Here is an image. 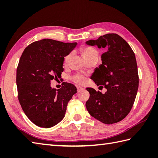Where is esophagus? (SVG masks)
<instances>
[{"label":"esophagus","instance_id":"34e87169","mask_svg":"<svg viewBox=\"0 0 158 158\" xmlns=\"http://www.w3.org/2000/svg\"><path fill=\"white\" fill-rule=\"evenodd\" d=\"M77 92H81V90H83V88H82V87H80V86H77Z\"/></svg>","mask_w":158,"mask_h":158}]
</instances>
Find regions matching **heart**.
Segmentation results:
<instances>
[{"mask_svg": "<svg viewBox=\"0 0 158 158\" xmlns=\"http://www.w3.org/2000/svg\"><path fill=\"white\" fill-rule=\"evenodd\" d=\"M81 54L85 60H88L90 59H98V52L94 48L91 47H86L81 49ZM71 57V53H70L65 58V62H67ZM74 81L78 83H83L84 82V77L80 75H77L73 77Z\"/></svg>", "mask_w": 158, "mask_h": 158, "instance_id": "heart-1", "label": "heart"}]
</instances>
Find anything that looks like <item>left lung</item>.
<instances>
[{"instance_id": "obj_1", "label": "left lung", "mask_w": 158, "mask_h": 158, "mask_svg": "<svg viewBox=\"0 0 158 158\" xmlns=\"http://www.w3.org/2000/svg\"><path fill=\"white\" fill-rule=\"evenodd\" d=\"M85 44L108 49L101 56L102 64L91 77L97 85L105 87V94L88 88L87 110L95 119L106 124L119 122L127 115L139 88V75L135 53L117 34H106Z\"/></svg>"}]
</instances>
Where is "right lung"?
Masks as SVG:
<instances>
[{"instance_id": "1", "label": "right lung", "mask_w": 158, "mask_h": 158, "mask_svg": "<svg viewBox=\"0 0 158 158\" xmlns=\"http://www.w3.org/2000/svg\"><path fill=\"white\" fill-rule=\"evenodd\" d=\"M77 43L44 39L33 42L23 52L16 73L18 99L28 118L41 127H51L64 117L66 106L76 87L64 82L58 90L51 81L61 76L64 57Z\"/></svg>"}]
</instances>
